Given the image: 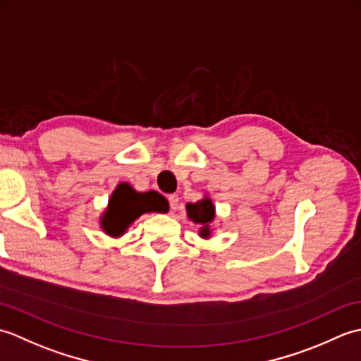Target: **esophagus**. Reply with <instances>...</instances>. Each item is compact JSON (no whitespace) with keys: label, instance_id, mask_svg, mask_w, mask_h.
Returning a JSON list of instances; mask_svg holds the SVG:
<instances>
[{"label":"esophagus","instance_id":"1","mask_svg":"<svg viewBox=\"0 0 361 361\" xmlns=\"http://www.w3.org/2000/svg\"><path fill=\"white\" fill-rule=\"evenodd\" d=\"M167 200H169V206H171V209L178 208V195H169Z\"/></svg>","mask_w":361,"mask_h":361}]
</instances>
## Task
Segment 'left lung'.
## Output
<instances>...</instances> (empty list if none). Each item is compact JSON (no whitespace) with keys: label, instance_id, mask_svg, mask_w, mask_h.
Listing matches in <instances>:
<instances>
[{"label":"left lung","instance_id":"left-lung-1","mask_svg":"<svg viewBox=\"0 0 361 361\" xmlns=\"http://www.w3.org/2000/svg\"><path fill=\"white\" fill-rule=\"evenodd\" d=\"M188 216L189 219H192L195 224L203 225L202 228V235L208 237L209 235V224L212 221L214 216H216V209H214V204L209 200V198H203L202 202H197L195 204H188Z\"/></svg>","mask_w":361,"mask_h":361}]
</instances>
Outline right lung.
<instances>
[{"instance_id": "right-lung-1", "label": "right lung", "mask_w": 361, "mask_h": 361, "mask_svg": "<svg viewBox=\"0 0 361 361\" xmlns=\"http://www.w3.org/2000/svg\"><path fill=\"white\" fill-rule=\"evenodd\" d=\"M161 209H163V203L153 192L137 194L128 185H119L113 192L109 211L102 219V228L106 234L119 235L141 214Z\"/></svg>"}]
</instances>
